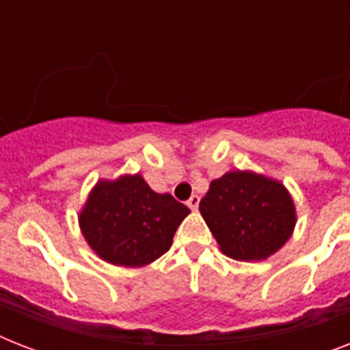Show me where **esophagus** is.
Wrapping results in <instances>:
<instances>
[{
    "label": "esophagus",
    "mask_w": 350,
    "mask_h": 350,
    "mask_svg": "<svg viewBox=\"0 0 350 350\" xmlns=\"http://www.w3.org/2000/svg\"><path fill=\"white\" fill-rule=\"evenodd\" d=\"M187 205L192 208V211H196L198 205H200V196L198 194H192L191 198H189V202H187Z\"/></svg>",
    "instance_id": "esophagus-1"
}]
</instances>
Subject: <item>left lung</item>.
I'll return each instance as SVG.
<instances>
[{"label": "left lung", "mask_w": 350, "mask_h": 350, "mask_svg": "<svg viewBox=\"0 0 350 350\" xmlns=\"http://www.w3.org/2000/svg\"><path fill=\"white\" fill-rule=\"evenodd\" d=\"M200 213L221 252L239 261L267 260L287 243L296 225L287 189L250 170H232L211 181Z\"/></svg>", "instance_id": "left-lung-1"}]
</instances>
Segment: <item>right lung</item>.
Masks as SVG:
<instances>
[{
	"mask_svg": "<svg viewBox=\"0 0 350 350\" xmlns=\"http://www.w3.org/2000/svg\"><path fill=\"white\" fill-rule=\"evenodd\" d=\"M189 213L170 194L154 192L139 174H125L96 183L79 213V227L101 260L143 267L170 249Z\"/></svg>",
	"mask_w": 350,
	"mask_h": 350,
	"instance_id": "right-lung-1",
	"label": "right lung"
}]
</instances>
